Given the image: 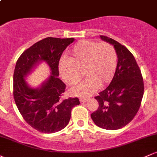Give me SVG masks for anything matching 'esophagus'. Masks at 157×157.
<instances>
[{"mask_svg":"<svg viewBox=\"0 0 157 157\" xmlns=\"http://www.w3.org/2000/svg\"><path fill=\"white\" fill-rule=\"evenodd\" d=\"M80 101L81 102H86L88 101V98H80Z\"/></svg>","mask_w":157,"mask_h":157,"instance_id":"1","label":"esophagus"}]
</instances>
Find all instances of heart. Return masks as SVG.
Masks as SVG:
<instances>
[{
    "label": "heart",
    "mask_w": 157,
    "mask_h": 157,
    "mask_svg": "<svg viewBox=\"0 0 157 157\" xmlns=\"http://www.w3.org/2000/svg\"><path fill=\"white\" fill-rule=\"evenodd\" d=\"M117 56L111 44L80 40L59 65L63 80L71 86L78 83L84 76L88 78L71 90L76 96L91 94L97 86L102 87L112 80L117 68ZM84 73H83V71Z\"/></svg>",
    "instance_id": "heart-1"
}]
</instances>
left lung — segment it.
<instances>
[{
	"mask_svg": "<svg viewBox=\"0 0 157 157\" xmlns=\"http://www.w3.org/2000/svg\"><path fill=\"white\" fill-rule=\"evenodd\" d=\"M100 37L113 46L117 66L109 86L94 97L99 106L91 117L99 127L117 130L128 124L138 112L144 94L143 78L134 55L125 46L106 36Z\"/></svg>",
	"mask_w": 157,
	"mask_h": 157,
	"instance_id": "8db88e82",
	"label": "left lung"
}]
</instances>
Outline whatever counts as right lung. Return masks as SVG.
<instances>
[{"instance_id": "add662e5", "label": "right lung", "mask_w": 157, "mask_h": 157, "mask_svg": "<svg viewBox=\"0 0 157 157\" xmlns=\"http://www.w3.org/2000/svg\"><path fill=\"white\" fill-rule=\"evenodd\" d=\"M74 38L46 37L27 48L16 63L13 75V96L20 113L35 130L52 134L63 129L71 118V109L80 104L77 97L62 100L66 84L58 78L59 61ZM39 61L50 66L51 76L38 89L26 84L24 77Z\"/></svg>"}]
</instances>
